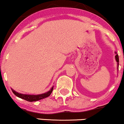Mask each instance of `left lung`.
<instances>
[{"label":"left lung","instance_id":"obj_1","mask_svg":"<svg viewBox=\"0 0 124 124\" xmlns=\"http://www.w3.org/2000/svg\"><path fill=\"white\" fill-rule=\"evenodd\" d=\"M115 59H116V62H118V64H119V56H118V55L117 54H116V56H115Z\"/></svg>","mask_w":124,"mask_h":124}]
</instances>
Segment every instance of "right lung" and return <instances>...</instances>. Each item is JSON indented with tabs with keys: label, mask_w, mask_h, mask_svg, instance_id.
<instances>
[{
	"label": "right lung",
	"mask_w": 124,
	"mask_h": 124,
	"mask_svg": "<svg viewBox=\"0 0 124 124\" xmlns=\"http://www.w3.org/2000/svg\"><path fill=\"white\" fill-rule=\"evenodd\" d=\"M53 89H54V86L51 88V90L49 91L48 92H46L45 93H42L40 95H25V94H22V93H19L16 92V91H15L13 89H12V92L14 93L16 96H17V97L20 98L22 99H23V100L27 101L29 102H33V101H37L42 100V99H44L45 98L48 97L51 94L52 92Z\"/></svg>",
	"instance_id": "obj_1"
}]
</instances>
